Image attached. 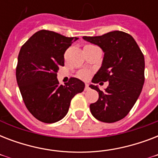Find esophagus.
Wrapping results in <instances>:
<instances>
[{
  "label": "esophagus",
  "instance_id": "34e87169",
  "mask_svg": "<svg viewBox=\"0 0 158 158\" xmlns=\"http://www.w3.org/2000/svg\"><path fill=\"white\" fill-rule=\"evenodd\" d=\"M89 89H90V88H89V84H86V85H85V89H84V90H85V91H89Z\"/></svg>",
  "mask_w": 158,
  "mask_h": 158
}]
</instances>
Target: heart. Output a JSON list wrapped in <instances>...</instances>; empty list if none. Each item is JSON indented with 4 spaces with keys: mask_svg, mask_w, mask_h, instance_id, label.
<instances>
[{
    "mask_svg": "<svg viewBox=\"0 0 158 158\" xmlns=\"http://www.w3.org/2000/svg\"><path fill=\"white\" fill-rule=\"evenodd\" d=\"M79 76L83 79H88L90 76V73L88 70H83V71L79 72Z\"/></svg>",
    "mask_w": 158,
    "mask_h": 158,
    "instance_id": "b5f03b06",
    "label": "heart"
}]
</instances>
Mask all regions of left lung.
Masks as SVG:
<instances>
[{
	"label": "left lung",
	"mask_w": 158,
	"mask_h": 158,
	"mask_svg": "<svg viewBox=\"0 0 158 158\" xmlns=\"http://www.w3.org/2000/svg\"><path fill=\"white\" fill-rule=\"evenodd\" d=\"M83 39L98 46L104 52L101 67L92 83H109L105 91L95 84L89 85L99 94L98 100L90 104L92 115L106 123L120 120L128 115L141 94L144 84V56L132 36L122 31L84 36Z\"/></svg>",
	"instance_id": "left-lung-1"
}]
</instances>
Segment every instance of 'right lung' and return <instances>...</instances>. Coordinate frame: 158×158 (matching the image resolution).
<instances>
[{
  "label": "right lung",
  "mask_w": 158,
  "mask_h": 158,
  "mask_svg": "<svg viewBox=\"0 0 158 158\" xmlns=\"http://www.w3.org/2000/svg\"><path fill=\"white\" fill-rule=\"evenodd\" d=\"M78 38H68L52 31L35 33L21 48L16 79L26 107L44 123H55L66 115L71 99L84 91L85 84L71 78L60 85L57 72L64 64V54Z\"/></svg>",
  "instance_id": "1"
}]
</instances>
